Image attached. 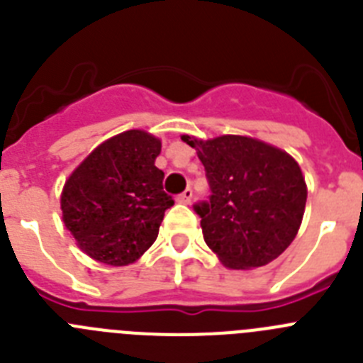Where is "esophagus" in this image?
<instances>
[{
  "label": "esophagus",
  "mask_w": 363,
  "mask_h": 363,
  "mask_svg": "<svg viewBox=\"0 0 363 363\" xmlns=\"http://www.w3.org/2000/svg\"><path fill=\"white\" fill-rule=\"evenodd\" d=\"M176 200H178L179 203H185V205L191 203V200H192V189H185V191L182 192V194H178V198H176Z\"/></svg>",
  "instance_id": "1"
}]
</instances>
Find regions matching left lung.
<instances>
[{
    "label": "left lung",
    "mask_w": 363,
    "mask_h": 363,
    "mask_svg": "<svg viewBox=\"0 0 363 363\" xmlns=\"http://www.w3.org/2000/svg\"><path fill=\"white\" fill-rule=\"evenodd\" d=\"M196 149L209 200L194 203L205 243L230 269L262 267L291 245L306 209L307 187L289 154L245 136L201 142Z\"/></svg>",
    "instance_id": "left-lung-1"
}]
</instances>
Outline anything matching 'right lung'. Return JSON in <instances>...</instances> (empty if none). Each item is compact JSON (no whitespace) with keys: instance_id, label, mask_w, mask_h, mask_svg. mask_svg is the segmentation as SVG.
Wrapping results in <instances>:
<instances>
[{"instance_id":"obj_1","label":"right lung","mask_w":363,"mask_h":363,"mask_svg":"<svg viewBox=\"0 0 363 363\" xmlns=\"http://www.w3.org/2000/svg\"><path fill=\"white\" fill-rule=\"evenodd\" d=\"M160 150L158 138L127 130L96 147L67 179L63 221L91 258L133 264L158 238L163 214L174 205L154 165Z\"/></svg>"}]
</instances>
